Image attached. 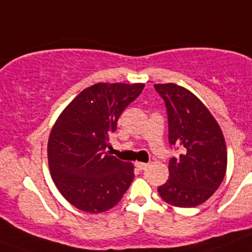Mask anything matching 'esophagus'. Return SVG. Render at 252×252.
Segmentation results:
<instances>
[{
  "instance_id": "esophagus-1",
  "label": "esophagus",
  "mask_w": 252,
  "mask_h": 252,
  "mask_svg": "<svg viewBox=\"0 0 252 252\" xmlns=\"http://www.w3.org/2000/svg\"><path fill=\"white\" fill-rule=\"evenodd\" d=\"M135 166H136L139 170H145V169L148 168V164H145V162H135Z\"/></svg>"
}]
</instances>
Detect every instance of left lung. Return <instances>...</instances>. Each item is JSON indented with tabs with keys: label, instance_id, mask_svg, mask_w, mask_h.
Here are the masks:
<instances>
[{
	"label": "left lung",
	"instance_id": "obj_1",
	"mask_svg": "<svg viewBox=\"0 0 252 252\" xmlns=\"http://www.w3.org/2000/svg\"><path fill=\"white\" fill-rule=\"evenodd\" d=\"M154 87L165 102L169 144L182 150L169 161V179L158 192L171 206L192 208L206 202L223 180L227 168L223 133L190 91L174 83Z\"/></svg>",
	"mask_w": 252,
	"mask_h": 252
}]
</instances>
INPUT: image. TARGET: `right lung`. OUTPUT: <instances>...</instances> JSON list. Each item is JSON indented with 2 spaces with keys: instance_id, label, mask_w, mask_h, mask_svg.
<instances>
[{
  "instance_id": "1",
  "label": "right lung",
  "mask_w": 252,
  "mask_h": 252,
  "mask_svg": "<svg viewBox=\"0 0 252 252\" xmlns=\"http://www.w3.org/2000/svg\"><path fill=\"white\" fill-rule=\"evenodd\" d=\"M142 83H97L82 91L60 113L48 142L49 169L59 192L88 213L108 211L133 179V165L107 153L108 135Z\"/></svg>"
}]
</instances>
